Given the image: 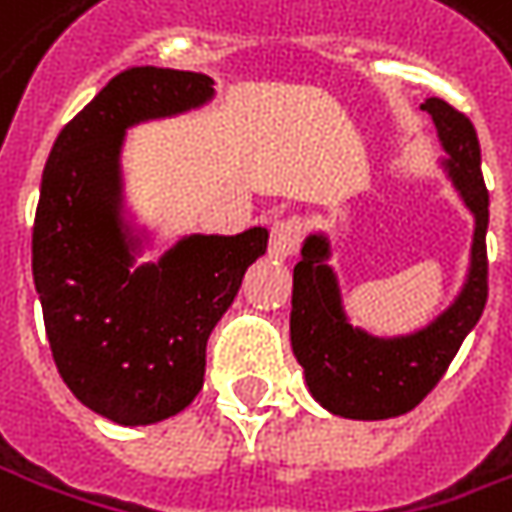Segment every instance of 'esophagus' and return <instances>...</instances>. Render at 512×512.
Instances as JSON below:
<instances>
[{
  "instance_id": "obj_1",
  "label": "esophagus",
  "mask_w": 512,
  "mask_h": 512,
  "mask_svg": "<svg viewBox=\"0 0 512 512\" xmlns=\"http://www.w3.org/2000/svg\"><path fill=\"white\" fill-rule=\"evenodd\" d=\"M300 240H303V221L297 215L289 218H280L272 226V238H269V255L280 257V260H289L297 255L300 249Z\"/></svg>"
}]
</instances>
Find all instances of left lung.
I'll list each match as a JSON object with an SVG mask.
<instances>
[{
    "instance_id": "obj_1",
    "label": "left lung",
    "mask_w": 512,
    "mask_h": 512,
    "mask_svg": "<svg viewBox=\"0 0 512 512\" xmlns=\"http://www.w3.org/2000/svg\"><path fill=\"white\" fill-rule=\"evenodd\" d=\"M448 152V175L473 212V246L465 289L431 326L394 340H379L348 323L340 286L326 260L323 235L303 243L291 289V348L306 371L311 397L345 419H388L414 411L448 371L459 345L479 323L487 303V186L479 138L465 113L442 98L422 104Z\"/></svg>"
}]
</instances>
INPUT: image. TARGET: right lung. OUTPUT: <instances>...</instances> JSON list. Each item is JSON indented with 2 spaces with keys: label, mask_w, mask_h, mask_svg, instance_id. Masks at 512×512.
Returning a JSON list of instances; mask_svg holds the SVG:
<instances>
[{
  "label": "right lung",
  "mask_w": 512,
  "mask_h": 512,
  "mask_svg": "<svg viewBox=\"0 0 512 512\" xmlns=\"http://www.w3.org/2000/svg\"><path fill=\"white\" fill-rule=\"evenodd\" d=\"M212 79L169 67L118 73L47 155L33 221V283L64 385L118 425L181 414L203 388L206 340L269 232L192 235L133 269L121 221L124 130L212 98Z\"/></svg>",
  "instance_id": "1"
}]
</instances>
